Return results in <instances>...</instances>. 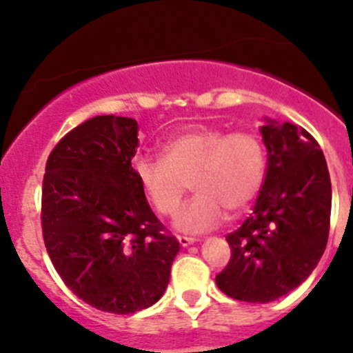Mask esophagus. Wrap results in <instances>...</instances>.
Here are the masks:
<instances>
[{
  "mask_svg": "<svg viewBox=\"0 0 353 353\" xmlns=\"http://www.w3.org/2000/svg\"><path fill=\"white\" fill-rule=\"evenodd\" d=\"M177 241H179V244L184 245V248L196 243V239H194V237H188V236H177Z\"/></svg>",
  "mask_w": 353,
  "mask_h": 353,
  "instance_id": "obj_1",
  "label": "esophagus"
}]
</instances>
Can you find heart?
<instances>
[{"mask_svg": "<svg viewBox=\"0 0 353 353\" xmlns=\"http://www.w3.org/2000/svg\"><path fill=\"white\" fill-rule=\"evenodd\" d=\"M134 176L155 212L174 216L188 190L196 191L177 216L186 232H205L222 222L225 210L239 213L261 191L266 176V150L252 131L223 128H186L162 145V159L140 157Z\"/></svg>", "mask_w": 353, "mask_h": 353, "instance_id": "heart-1", "label": "heart"}]
</instances>
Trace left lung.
Instances as JSON below:
<instances>
[{
    "label": "left lung",
    "mask_w": 353,
    "mask_h": 353,
    "mask_svg": "<svg viewBox=\"0 0 353 353\" xmlns=\"http://www.w3.org/2000/svg\"><path fill=\"white\" fill-rule=\"evenodd\" d=\"M268 150L265 183L252 213L227 234L230 259L215 276L220 290L266 304L297 288L326 249L331 181L316 138L292 123L261 126Z\"/></svg>",
    "instance_id": "1"
}]
</instances>
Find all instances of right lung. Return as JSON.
I'll use <instances>...</instances> for the list:
<instances>
[{
  "label": "right lung",
  "instance_id": "1",
  "mask_svg": "<svg viewBox=\"0 0 353 353\" xmlns=\"http://www.w3.org/2000/svg\"><path fill=\"white\" fill-rule=\"evenodd\" d=\"M137 148V121L95 116L58 141L42 181V237L56 272L77 297L112 314L155 304L179 251L134 176Z\"/></svg>",
  "mask_w": 353,
  "mask_h": 353
}]
</instances>
